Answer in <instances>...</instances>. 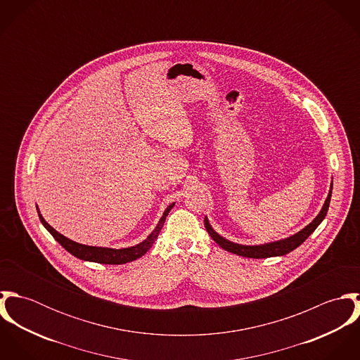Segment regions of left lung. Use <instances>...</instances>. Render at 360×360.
<instances>
[{
  "instance_id": "left-lung-1",
  "label": "left lung",
  "mask_w": 360,
  "mask_h": 360,
  "mask_svg": "<svg viewBox=\"0 0 360 360\" xmlns=\"http://www.w3.org/2000/svg\"><path fill=\"white\" fill-rule=\"evenodd\" d=\"M331 191H333V183L330 186V191L328 195L326 198V202L321 207V210L319 212V214L311 220V223H309L305 229H302L301 231H298L297 234L280 240V241H274V243H267V244H262V245H241V244H236L231 243L226 238H223L221 236H219L212 226L209 224L207 217H205L204 223H205L206 231L209 233V236L213 238V241H216V244H219L224 251H229L231 254L240 255V257H254V259H263V257H283L291 251H294L295 248H298L309 236L317 229V226L323 221V219L327 214L328 206H330V200H331Z\"/></svg>"
}]
</instances>
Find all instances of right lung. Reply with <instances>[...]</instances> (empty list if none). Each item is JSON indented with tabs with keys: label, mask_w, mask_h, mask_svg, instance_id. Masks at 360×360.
<instances>
[{
	"label": "right lung",
	"mask_w": 360,
	"mask_h": 360,
	"mask_svg": "<svg viewBox=\"0 0 360 360\" xmlns=\"http://www.w3.org/2000/svg\"><path fill=\"white\" fill-rule=\"evenodd\" d=\"M174 206V202L166 207V210L163 212L158 226L155 227L154 231L147 237V240H144L143 243L130 247V248H122V250H113V248H103V247H90V245H83L79 243H75L69 238H66L65 236L59 234L55 229H52L51 226L44 220V217L41 216L40 210H39V217L43 223V226L51 233L52 237L68 251L70 252L73 257H79L82 260H89V262H97V263H103V264H123L127 262H133L139 257H143L155 243L160 229L163 227V223L166 220V216L169 214V212L172 210V207ZM39 209V207H37Z\"/></svg>",
	"instance_id": "1"
}]
</instances>
